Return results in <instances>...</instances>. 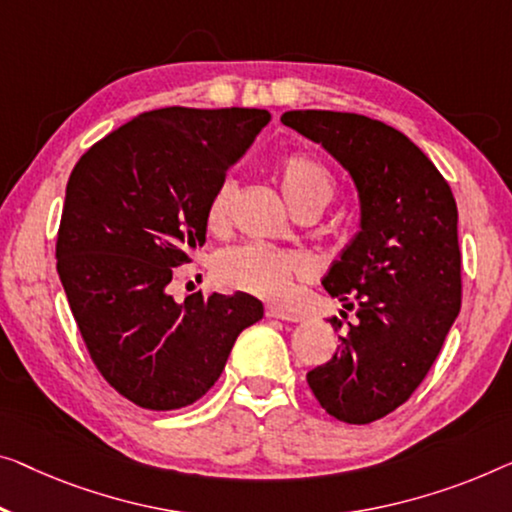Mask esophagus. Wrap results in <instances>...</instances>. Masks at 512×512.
Masks as SVG:
<instances>
[{"instance_id": "34e87169", "label": "esophagus", "mask_w": 512, "mask_h": 512, "mask_svg": "<svg viewBox=\"0 0 512 512\" xmlns=\"http://www.w3.org/2000/svg\"><path fill=\"white\" fill-rule=\"evenodd\" d=\"M264 312L269 319H282V322H301V315H296V312H287L282 308H273V305H269Z\"/></svg>"}]
</instances>
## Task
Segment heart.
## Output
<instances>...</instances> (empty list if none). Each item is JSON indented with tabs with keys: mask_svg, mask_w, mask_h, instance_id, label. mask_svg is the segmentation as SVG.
<instances>
[{
	"mask_svg": "<svg viewBox=\"0 0 512 512\" xmlns=\"http://www.w3.org/2000/svg\"><path fill=\"white\" fill-rule=\"evenodd\" d=\"M278 181L285 200L294 211H322L333 197L329 170L305 154H289L280 160ZM234 181L223 179L209 195L204 207V225L211 232H223L230 220ZM310 271L308 257L292 250H278L264 243H243L225 250L216 262L218 278L227 287L255 294L266 301H287L294 292V280Z\"/></svg>",
	"mask_w": 512,
	"mask_h": 512,
	"instance_id": "b5f03b06",
	"label": "heart"
}]
</instances>
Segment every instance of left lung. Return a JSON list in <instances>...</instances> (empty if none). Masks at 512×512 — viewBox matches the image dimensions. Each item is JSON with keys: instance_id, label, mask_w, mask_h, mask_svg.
I'll use <instances>...</instances> for the list:
<instances>
[{"instance_id": "8db88e82", "label": "left lung", "mask_w": 512, "mask_h": 512, "mask_svg": "<svg viewBox=\"0 0 512 512\" xmlns=\"http://www.w3.org/2000/svg\"><path fill=\"white\" fill-rule=\"evenodd\" d=\"M280 121L322 144L352 174L361 202V230L322 280L331 296L353 299L345 308L356 319L331 361L308 372V386L342 423L379 421L421 386L460 312L455 197L432 160L384 121L331 110H292ZM331 324L342 326L338 317Z\"/></svg>"}]
</instances>
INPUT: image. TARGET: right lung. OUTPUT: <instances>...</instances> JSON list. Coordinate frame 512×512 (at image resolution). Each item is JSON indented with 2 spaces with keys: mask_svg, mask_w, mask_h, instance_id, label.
<instances>
[{
  "mask_svg": "<svg viewBox=\"0 0 512 512\" xmlns=\"http://www.w3.org/2000/svg\"><path fill=\"white\" fill-rule=\"evenodd\" d=\"M271 114L160 108L96 142L73 167L57 271L87 352L114 391L172 411L216 384L239 333L264 317L250 294L177 303L172 269L204 246V207Z\"/></svg>",
  "mask_w": 512,
  "mask_h": 512,
  "instance_id": "right-lung-1",
  "label": "right lung"
}]
</instances>
